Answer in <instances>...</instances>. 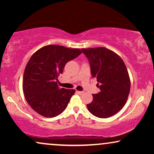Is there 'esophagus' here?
Instances as JSON below:
<instances>
[{
    "label": "esophagus",
    "instance_id": "esophagus-1",
    "mask_svg": "<svg viewBox=\"0 0 154 154\" xmlns=\"http://www.w3.org/2000/svg\"><path fill=\"white\" fill-rule=\"evenodd\" d=\"M77 93H79V94H83L84 93L83 91H76Z\"/></svg>",
    "mask_w": 154,
    "mask_h": 154
}]
</instances>
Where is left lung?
Listing matches in <instances>:
<instances>
[{"label": "left lung", "mask_w": 154, "mask_h": 154, "mask_svg": "<svg viewBox=\"0 0 154 154\" xmlns=\"http://www.w3.org/2000/svg\"><path fill=\"white\" fill-rule=\"evenodd\" d=\"M90 62L92 78L100 89L93 94L88 111L98 118H109L119 112L127 102L130 80L125 64L121 57L106 48L82 49Z\"/></svg>", "instance_id": "1"}]
</instances>
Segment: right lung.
<instances>
[{
    "instance_id": "obj_1",
    "label": "right lung",
    "mask_w": 154,
    "mask_h": 154,
    "mask_svg": "<svg viewBox=\"0 0 154 154\" xmlns=\"http://www.w3.org/2000/svg\"><path fill=\"white\" fill-rule=\"evenodd\" d=\"M82 53L78 48L48 45L38 50L29 60L23 77V92L31 108L44 117L62 113L75 90L60 88L57 81L66 64Z\"/></svg>"
}]
</instances>
